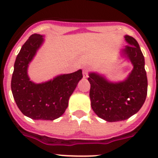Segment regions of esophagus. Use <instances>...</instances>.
<instances>
[{
	"instance_id": "1",
	"label": "esophagus",
	"mask_w": 158,
	"mask_h": 158,
	"mask_svg": "<svg viewBox=\"0 0 158 158\" xmlns=\"http://www.w3.org/2000/svg\"><path fill=\"white\" fill-rule=\"evenodd\" d=\"M89 69H83V77L85 78L88 77H89Z\"/></svg>"
}]
</instances>
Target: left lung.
<instances>
[{
  "instance_id": "obj_1",
  "label": "left lung",
  "mask_w": 158,
  "mask_h": 158,
  "mask_svg": "<svg viewBox=\"0 0 158 158\" xmlns=\"http://www.w3.org/2000/svg\"><path fill=\"white\" fill-rule=\"evenodd\" d=\"M129 43L123 52L134 65L127 80L110 83L96 73L88 78L91 85L89 96L93 111L107 122L127 119L140 110L147 95V77L145 59L139 43L133 37L125 36Z\"/></svg>"
}]
</instances>
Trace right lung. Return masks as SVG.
Instances as JSON below:
<instances>
[{
	"label": "right lung",
	"mask_w": 158,
	"mask_h": 158,
	"mask_svg": "<svg viewBox=\"0 0 158 158\" xmlns=\"http://www.w3.org/2000/svg\"><path fill=\"white\" fill-rule=\"evenodd\" d=\"M43 41V36L33 34L25 42L14 64L11 89L23 115L35 120H54L65 112L69 97L83 75L80 69L45 83L31 81L27 66Z\"/></svg>",
	"instance_id": "obj_1"
}]
</instances>
